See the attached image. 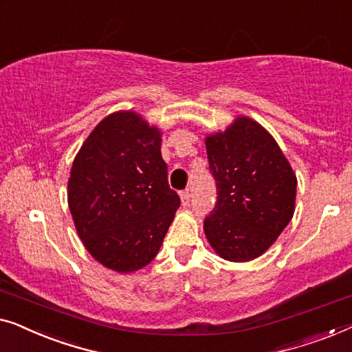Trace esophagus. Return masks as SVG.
<instances>
[{
	"label": "esophagus",
	"mask_w": 352,
	"mask_h": 352,
	"mask_svg": "<svg viewBox=\"0 0 352 352\" xmlns=\"http://www.w3.org/2000/svg\"><path fill=\"white\" fill-rule=\"evenodd\" d=\"M180 197H182V204L183 206H190V201H191V191L190 190H183Z\"/></svg>",
	"instance_id": "34e87169"
}]
</instances>
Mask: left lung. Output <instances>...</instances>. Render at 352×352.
<instances>
[{
  "instance_id": "1",
  "label": "left lung",
  "mask_w": 352,
  "mask_h": 352,
  "mask_svg": "<svg viewBox=\"0 0 352 352\" xmlns=\"http://www.w3.org/2000/svg\"><path fill=\"white\" fill-rule=\"evenodd\" d=\"M206 146L217 185L207 239L221 258L254 260L294 217L296 177L274 138L249 118L207 137Z\"/></svg>"
}]
</instances>
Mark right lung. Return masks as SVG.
<instances>
[{"label":"right lung","mask_w":352,"mask_h":352,"mask_svg":"<svg viewBox=\"0 0 352 352\" xmlns=\"http://www.w3.org/2000/svg\"><path fill=\"white\" fill-rule=\"evenodd\" d=\"M68 206L87 252L103 266L131 273L150 263L180 207L160 131L132 111L105 118L73 162Z\"/></svg>","instance_id":"1"}]
</instances>
